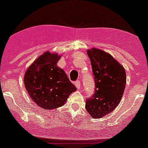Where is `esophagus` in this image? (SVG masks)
Returning a JSON list of instances; mask_svg holds the SVG:
<instances>
[{
    "label": "esophagus",
    "mask_w": 148,
    "mask_h": 148,
    "mask_svg": "<svg viewBox=\"0 0 148 148\" xmlns=\"http://www.w3.org/2000/svg\"><path fill=\"white\" fill-rule=\"evenodd\" d=\"M74 84H75V86H76V88H77V89H79L80 87H81V81H75V82H74Z\"/></svg>",
    "instance_id": "1"
}]
</instances>
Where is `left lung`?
Masks as SVG:
<instances>
[{"label": "left lung", "mask_w": 148, "mask_h": 148, "mask_svg": "<svg viewBox=\"0 0 148 148\" xmlns=\"http://www.w3.org/2000/svg\"><path fill=\"white\" fill-rule=\"evenodd\" d=\"M95 82V94L86 101L92 117L101 118L119 104L126 86V72L110 53L97 48L88 50Z\"/></svg>", "instance_id": "obj_1"}]
</instances>
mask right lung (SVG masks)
<instances>
[{
    "label": "right lung",
    "mask_w": 148,
    "mask_h": 148,
    "mask_svg": "<svg viewBox=\"0 0 148 148\" xmlns=\"http://www.w3.org/2000/svg\"><path fill=\"white\" fill-rule=\"evenodd\" d=\"M60 56L46 51L27 68L24 86L37 105L46 110L60 108L67 97L77 90L64 71L58 67Z\"/></svg>",
    "instance_id": "right-lung-1"
}]
</instances>
